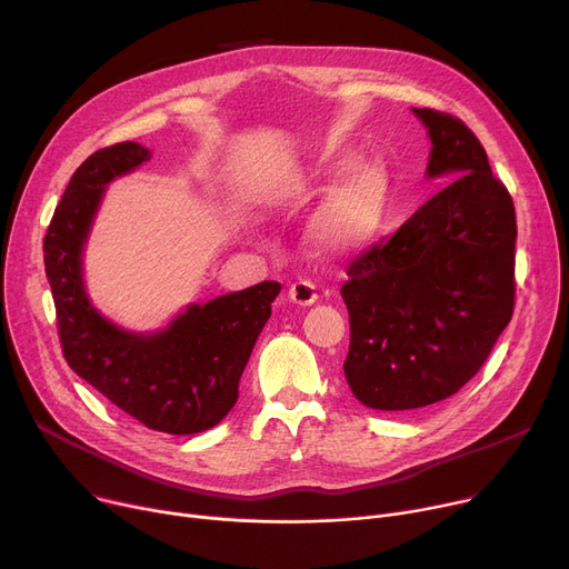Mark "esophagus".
<instances>
[{"instance_id":"34e87169","label":"esophagus","mask_w":569,"mask_h":569,"mask_svg":"<svg viewBox=\"0 0 569 569\" xmlns=\"http://www.w3.org/2000/svg\"><path fill=\"white\" fill-rule=\"evenodd\" d=\"M288 297H290V300H292L295 305L311 307V305L318 300V290H316V286H313L311 281L300 279V281H295V283L288 288Z\"/></svg>"}]
</instances>
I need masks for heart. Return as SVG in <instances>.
Segmentation results:
<instances>
[{
  "label": "heart",
  "mask_w": 569,
  "mask_h": 569,
  "mask_svg": "<svg viewBox=\"0 0 569 569\" xmlns=\"http://www.w3.org/2000/svg\"><path fill=\"white\" fill-rule=\"evenodd\" d=\"M341 157L325 168L320 189L335 181L311 221V239L330 256H348L365 249L378 234L387 202H390V177L380 163Z\"/></svg>",
  "instance_id": "heart-1"
}]
</instances>
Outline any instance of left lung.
<instances>
[{
  "instance_id": "obj_1",
  "label": "left lung",
  "mask_w": 569,
  "mask_h": 569,
  "mask_svg": "<svg viewBox=\"0 0 569 569\" xmlns=\"http://www.w3.org/2000/svg\"><path fill=\"white\" fill-rule=\"evenodd\" d=\"M431 138L427 177L452 179L387 242L348 264L343 362L352 395L412 410L457 395L515 313L517 214L482 142L450 112L412 108Z\"/></svg>"
}]
</instances>
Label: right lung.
<instances>
[{
	"mask_svg": "<svg viewBox=\"0 0 569 569\" xmlns=\"http://www.w3.org/2000/svg\"><path fill=\"white\" fill-rule=\"evenodd\" d=\"M147 159L149 149L131 140L89 157L54 209L43 262L69 367L147 429L189 436L212 429L234 406L239 378L281 283L262 281L191 305L157 335H131L106 320L82 286V244L106 184Z\"/></svg>",
	"mask_w": 569,
	"mask_h": 569,
	"instance_id": "right-lung-1",
	"label": "right lung"
}]
</instances>
